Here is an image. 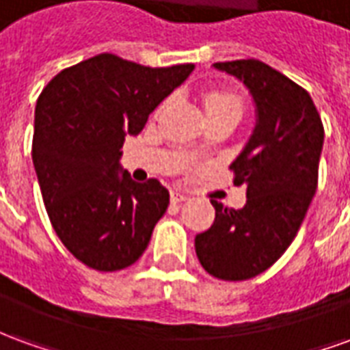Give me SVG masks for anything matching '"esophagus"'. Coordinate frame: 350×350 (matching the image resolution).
<instances>
[{
	"mask_svg": "<svg viewBox=\"0 0 350 350\" xmlns=\"http://www.w3.org/2000/svg\"><path fill=\"white\" fill-rule=\"evenodd\" d=\"M170 200H172L174 204H178V202L187 200V195H183V193H180V191H172V193H170Z\"/></svg>",
	"mask_w": 350,
	"mask_h": 350,
	"instance_id": "obj_1",
	"label": "esophagus"
}]
</instances>
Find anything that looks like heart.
<instances>
[{
    "instance_id": "obj_1",
    "label": "heart",
    "mask_w": 350,
    "mask_h": 350,
    "mask_svg": "<svg viewBox=\"0 0 350 350\" xmlns=\"http://www.w3.org/2000/svg\"><path fill=\"white\" fill-rule=\"evenodd\" d=\"M206 114L227 112V114L242 116L243 100L240 95L230 92H206L204 93Z\"/></svg>"
}]
</instances>
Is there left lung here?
Wrapping results in <instances>:
<instances>
[{"mask_svg":"<svg viewBox=\"0 0 350 350\" xmlns=\"http://www.w3.org/2000/svg\"><path fill=\"white\" fill-rule=\"evenodd\" d=\"M215 69L242 80L257 107V125L230 165L234 185L245 183V206L212 198L215 221L195 238L210 275L243 281L268 270L298 234L319 182L324 127L301 86L258 59L219 62Z\"/></svg>","mask_w":350,"mask_h":350,"instance_id":"1","label":"left lung"}]
</instances>
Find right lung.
I'll return each mask as SVG.
<instances>
[{"instance_id":"right-lung-1","label":"right lung","mask_w":350,"mask_h":350,"mask_svg":"<svg viewBox=\"0 0 350 350\" xmlns=\"http://www.w3.org/2000/svg\"><path fill=\"white\" fill-rule=\"evenodd\" d=\"M193 71L99 54L57 72L35 107L33 157L50 223L72 257L116 271L142 257L168 191L120 172L122 146Z\"/></svg>"}]
</instances>
